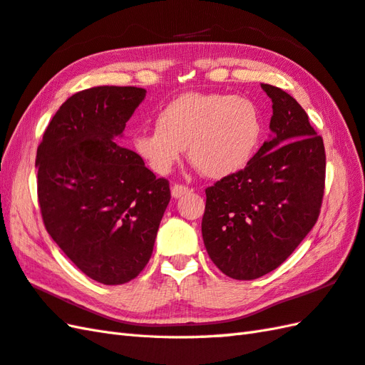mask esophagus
Returning <instances> with one entry per match:
<instances>
[{"instance_id":"34e87169","label":"esophagus","mask_w":365,"mask_h":365,"mask_svg":"<svg viewBox=\"0 0 365 365\" xmlns=\"http://www.w3.org/2000/svg\"><path fill=\"white\" fill-rule=\"evenodd\" d=\"M188 192H190V188H188V186H185V185H173L171 186V194H173L174 199H179V197L185 196V194H188Z\"/></svg>"}]
</instances>
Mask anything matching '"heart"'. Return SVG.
I'll return each instance as SVG.
<instances>
[{
	"mask_svg": "<svg viewBox=\"0 0 365 365\" xmlns=\"http://www.w3.org/2000/svg\"><path fill=\"white\" fill-rule=\"evenodd\" d=\"M261 115L245 96L185 93L157 116V127L133 137V149L157 174H168L188 148V157L210 179L240 173L255 154Z\"/></svg>",
	"mask_w": 365,
	"mask_h": 365,
	"instance_id": "obj_1",
	"label": "heart"
}]
</instances>
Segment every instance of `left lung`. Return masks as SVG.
<instances>
[{"label":"left lung","instance_id":"1","mask_svg":"<svg viewBox=\"0 0 365 365\" xmlns=\"http://www.w3.org/2000/svg\"><path fill=\"white\" fill-rule=\"evenodd\" d=\"M272 99L270 138L242 171L205 190L202 238L211 261L235 279L277 269L314 227L325 188L324 140L282 88Z\"/></svg>","mask_w":365,"mask_h":365}]
</instances>
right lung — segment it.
Masks as SVG:
<instances>
[{"mask_svg":"<svg viewBox=\"0 0 365 365\" xmlns=\"http://www.w3.org/2000/svg\"><path fill=\"white\" fill-rule=\"evenodd\" d=\"M144 98L138 87L76 93L57 110L37 149L46 230L83 274L103 284L138 277L171 199L168 180L115 141Z\"/></svg>","mask_w":365,"mask_h":365,"instance_id":"add662e5","label":"right lung"}]
</instances>
